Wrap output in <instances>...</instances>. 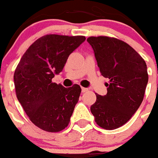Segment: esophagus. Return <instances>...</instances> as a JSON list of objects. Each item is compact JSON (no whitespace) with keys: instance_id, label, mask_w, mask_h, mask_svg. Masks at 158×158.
Masks as SVG:
<instances>
[{"instance_id":"obj_1","label":"esophagus","mask_w":158,"mask_h":158,"mask_svg":"<svg viewBox=\"0 0 158 158\" xmlns=\"http://www.w3.org/2000/svg\"><path fill=\"white\" fill-rule=\"evenodd\" d=\"M81 90H82L83 93H85V92H86V91H88L89 89H87V88H84V87H82V88H81Z\"/></svg>"}]
</instances>
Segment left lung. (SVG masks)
<instances>
[{
  "label": "left lung",
  "mask_w": 158,
  "mask_h": 158,
  "mask_svg": "<svg viewBox=\"0 0 158 158\" xmlns=\"http://www.w3.org/2000/svg\"><path fill=\"white\" fill-rule=\"evenodd\" d=\"M94 50L100 72L105 78L107 93L96 94L90 106L96 123L103 129H118L132 118L142 102L148 73L146 62L123 40L107 36L87 39Z\"/></svg>",
  "instance_id": "obj_1"
}]
</instances>
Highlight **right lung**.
Returning a JSON list of instances; mask_svg holds the SVG:
<instances>
[{"label":"right lung","instance_id":"add662e5","mask_svg":"<svg viewBox=\"0 0 158 158\" xmlns=\"http://www.w3.org/2000/svg\"><path fill=\"white\" fill-rule=\"evenodd\" d=\"M85 40V36L46 35L29 46L14 73L16 95L30 121L47 132H59L69 125L81 88H65L52 83L67 59Z\"/></svg>","mask_w":158,"mask_h":158}]
</instances>
